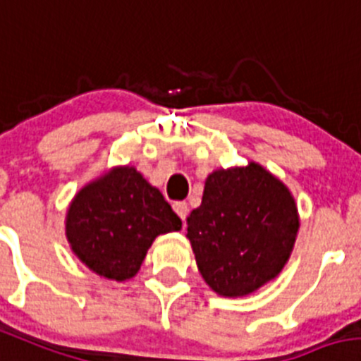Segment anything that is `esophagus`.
Instances as JSON below:
<instances>
[{"label": "esophagus", "mask_w": 361, "mask_h": 361, "mask_svg": "<svg viewBox=\"0 0 361 361\" xmlns=\"http://www.w3.org/2000/svg\"><path fill=\"white\" fill-rule=\"evenodd\" d=\"M173 211L178 214V216H180V220L186 221L188 211H190V209H188V204L186 202H175L173 204Z\"/></svg>", "instance_id": "esophagus-1"}]
</instances>
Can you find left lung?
Listing matches in <instances>:
<instances>
[{"label":"left lung","instance_id":"1","mask_svg":"<svg viewBox=\"0 0 361 361\" xmlns=\"http://www.w3.org/2000/svg\"><path fill=\"white\" fill-rule=\"evenodd\" d=\"M299 231L292 193L261 164L216 170L202 204L188 216L198 272L224 297H243L272 281Z\"/></svg>","mask_w":361,"mask_h":361}]
</instances>
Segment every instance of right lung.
I'll list each match as a JSON object with an SVG mask.
<instances>
[{
	"label": "right lung",
	"instance_id": "1",
	"mask_svg": "<svg viewBox=\"0 0 361 361\" xmlns=\"http://www.w3.org/2000/svg\"><path fill=\"white\" fill-rule=\"evenodd\" d=\"M180 227L163 193L132 166L112 168L82 188L66 214L75 256L111 281L134 277L155 238Z\"/></svg>",
	"mask_w": 361,
	"mask_h": 361
}]
</instances>
